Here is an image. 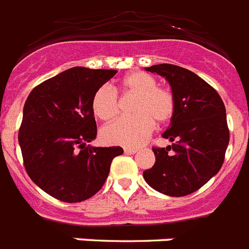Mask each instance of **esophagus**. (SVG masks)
<instances>
[{
	"label": "esophagus",
	"mask_w": 249,
	"mask_h": 249,
	"mask_svg": "<svg viewBox=\"0 0 249 249\" xmlns=\"http://www.w3.org/2000/svg\"><path fill=\"white\" fill-rule=\"evenodd\" d=\"M123 150H124V154H128V156L137 153V149H135V148H124Z\"/></svg>",
	"instance_id": "obj_1"
}]
</instances>
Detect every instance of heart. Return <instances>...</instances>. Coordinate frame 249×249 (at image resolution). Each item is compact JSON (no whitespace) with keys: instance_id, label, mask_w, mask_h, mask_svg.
I'll return each mask as SVG.
<instances>
[{"instance_id":"obj_1","label":"heart","mask_w":249,"mask_h":249,"mask_svg":"<svg viewBox=\"0 0 249 249\" xmlns=\"http://www.w3.org/2000/svg\"><path fill=\"white\" fill-rule=\"evenodd\" d=\"M122 89L137 95L132 112L135 115L119 118L105 126L100 132L108 145L137 146L142 144L157 122H166L175 112L174 95L157 86V79L144 71H132L122 78ZM91 108L101 121H112L118 114V96L109 85L99 87L93 93Z\"/></svg>"}]
</instances>
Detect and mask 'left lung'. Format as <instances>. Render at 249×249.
I'll use <instances>...</instances> for the list:
<instances>
[{"label":"left lung","mask_w":249,"mask_h":249,"mask_svg":"<svg viewBox=\"0 0 249 249\" xmlns=\"http://www.w3.org/2000/svg\"><path fill=\"white\" fill-rule=\"evenodd\" d=\"M145 71L170 83L175 112L162 134L172 145L153 148L156 163L142 176L162 194L188 196L207 184L224 163L229 145L225 105L213 87L188 69L159 64Z\"/></svg>","instance_id":"left-lung-1"}]
</instances>
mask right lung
Returning a JSON list of instances; mask_svg holds the SVG:
<instances>
[{
    "mask_svg": "<svg viewBox=\"0 0 249 249\" xmlns=\"http://www.w3.org/2000/svg\"><path fill=\"white\" fill-rule=\"evenodd\" d=\"M117 71L74 67L35 87L23 109L19 145L28 176L49 196L68 203L95 196L121 146L96 148L91 101Z\"/></svg>",
    "mask_w": 249,
    "mask_h": 249,
    "instance_id": "add662e5",
    "label": "right lung"
}]
</instances>
